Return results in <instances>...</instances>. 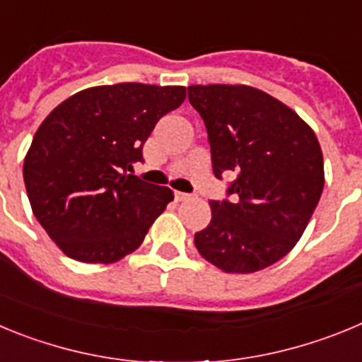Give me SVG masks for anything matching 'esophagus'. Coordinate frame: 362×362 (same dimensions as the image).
Returning a JSON list of instances; mask_svg holds the SVG:
<instances>
[{"instance_id":"1","label":"esophagus","mask_w":362,"mask_h":362,"mask_svg":"<svg viewBox=\"0 0 362 362\" xmlns=\"http://www.w3.org/2000/svg\"><path fill=\"white\" fill-rule=\"evenodd\" d=\"M174 196H175V201H187L192 197L190 194H185V192H175Z\"/></svg>"}]
</instances>
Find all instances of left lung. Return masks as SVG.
<instances>
[{"instance_id": "1", "label": "left lung", "mask_w": 362, "mask_h": 362, "mask_svg": "<svg viewBox=\"0 0 362 362\" xmlns=\"http://www.w3.org/2000/svg\"><path fill=\"white\" fill-rule=\"evenodd\" d=\"M209 132L216 177L232 170V201H210L194 245L226 274H254L292 250L325 187L317 136L279 99L248 85H192Z\"/></svg>"}]
</instances>
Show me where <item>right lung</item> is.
Listing matches in <instances>:
<instances>
[{"instance_id":"right-lung-1","label":"right lung","mask_w":362,"mask_h":362,"mask_svg":"<svg viewBox=\"0 0 362 362\" xmlns=\"http://www.w3.org/2000/svg\"><path fill=\"white\" fill-rule=\"evenodd\" d=\"M185 98V86H90L45 117L23 179L32 212L63 254L108 264L141 246L174 192L127 170L143 159L156 123Z\"/></svg>"}]
</instances>
